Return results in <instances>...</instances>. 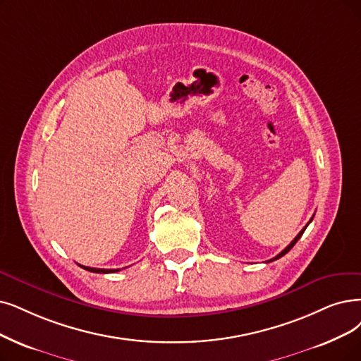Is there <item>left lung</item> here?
Here are the masks:
<instances>
[{
  "label": "left lung",
  "mask_w": 361,
  "mask_h": 361,
  "mask_svg": "<svg viewBox=\"0 0 361 361\" xmlns=\"http://www.w3.org/2000/svg\"><path fill=\"white\" fill-rule=\"evenodd\" d=\"M311 221H312V218H311ZM311 221H310V222H311ZM310 222H308V224H310ZM308 224H307V226H308ZM307 226H305L304 229H302V231H300V233H299V234H298V235H296V237L293 238V241H292V243L289 244V246H287V247H286V249H284V250H283L281 253H279V255H277L276 257H272V259H269V261H268V262H272V261H276V259H280L281 256H284V255H286L287 252H289V250H290V249H292V247L295 246V244H296V241H298V240H299V238L302 237V234H304V231L307 229Z\"/></svg>",
  "instance_id": "1"
}]
</instances>
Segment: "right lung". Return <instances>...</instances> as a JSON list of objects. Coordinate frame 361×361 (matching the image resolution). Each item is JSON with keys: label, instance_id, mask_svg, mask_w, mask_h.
<instances>
[{"label": "right lung", "instance_id": "obj_1", "mask_svg": "<svg viewBox=\"0 0 361 361\" xmlns=\"http://www.w3.org/2000/svg\"><path fill=\"white\" fill-rule=\"evenodd\" d=\"M81 268H84V269H87V271H90V272H99V274H111V272H117V271H120V269H102V268H90V267H82V265H80Z\"/></svg>", "mask_w": 361, "mask_h": 361}]
</instances>
